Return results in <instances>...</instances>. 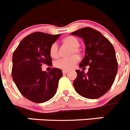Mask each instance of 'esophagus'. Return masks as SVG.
<instances>
[{"mask_svg": "<svg viewBox=\"0 0 130 130\" xmlns=\"http://www.w3.org/2000/svg\"><path fill=\"white\" fill-rule=\"evenodd\" d=\"M68 72V70H62L63 74H67Z\"/></svg>", "mask_w": 130, "mask_h": 130, "instance_id": "34e87169", "label": "esophagus"}]
</instances>
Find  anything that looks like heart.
Here are the masks:
<instances>
[{
	"mask_svg": "<svg viewBox=\"0 0 130 130\" xmlns=\"http://www.w3.org/2000/svg\"><path fill=\"white\" fill-rule=\"evenodd\" d=\"M62 43L64 45H68L72 48L70 51V55L80 54L81 51L79 48V41L76 37L74 36H67L63 39ZM49 54L53 58H57L59 56V52H58V45L56 43H53L49 48ZM79 60V57L77 55H74L68 58H62L54 62V66L59 69L64 70H68L72 68L77 63Z\"/></svg>",
	"mask_w": 130,
	"mask_h": 130,
	"instance_id": "heart-1",
	"label": "heart"
}]
</instances>
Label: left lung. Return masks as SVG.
<instances>
[{
    "instance_id": "left-lung-1",
    "label": "left lung",
    "mask_w": 130,
    "mask_h": 130,
    "mask_svg": "<svg viewBox=\"0 0 130 130\" xmlns=\"http://www.w3.org/2000/svg\"><path fill=\"white\" fill-rule=\"evenodd\" d=\"M71 35L82 38L85 43V56L79 67L89 66L87 74L76 70L74 89L85 98H99L109 90L117 74L118 62L115 48L101 33L91 27L79 29Z\"/></svg>"
}]
</instances>
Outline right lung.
Wrapping results in <instances>:
<instances>
[{
  "label": "right lung",
  "mask_w": 130,
  "mask_h": 130,
  "mask_svg": "<svg viewBox=\"0 0 130 130\" xmlns=\"http://www.w3.org/2000/svg\"><path fill=\"white\" fill-rule=\"evenodd\" d=\"M60 35L32 33L21 41L13 53L12 78L22 95L31 101L45 103L56 94L62 72L53 68L46 72L41 66H52L49 48Z\"/></svg>",
  "instance_id": "right-lung-1"
}]
</instances>
